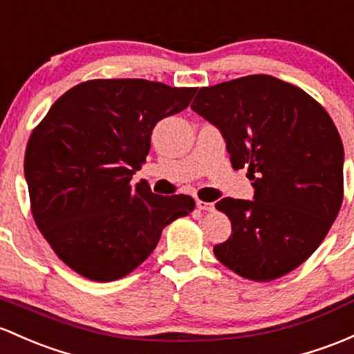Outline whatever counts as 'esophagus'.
Wrapping results in <instances>:
<instances>
[{"mask_svg": "<svg viewBox=\"0 0 354 354\" xmlns=\"http://www.w3.org/2000/svg\"><path fill=\"white\" fill-rule=\"evenodd\" d=\"M196 206H197V209H201V211H214V203H204V201H197Z\"/></svg>", "mask_w": 354, "mask_h": 354, "instance_id": "1", "label": "esophagus"}]
</instances>
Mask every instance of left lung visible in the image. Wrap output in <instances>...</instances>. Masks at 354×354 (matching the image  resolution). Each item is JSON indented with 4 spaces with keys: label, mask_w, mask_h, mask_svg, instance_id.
Segmentation results:
<instances>
[{
    "label": "left lung",
    "mask_w": 354,
    "mask_h": 354,
    "mask_svg": "<svg viewBox=\"0 0 354 354\" xmlns=\"http://www.w3.org/2000/svg\"><path fill=\"white\" fill-rule=\"evenodd\" d=\"M192 111L221 131L233 169H248L253 201L216 203L231 236L219 261L268 282L313 254L343 203L344 150L326 109L299 87L258 74L201 87Z\"/></svg>",
    "instance_id": "obj_1"
}]
</instances>
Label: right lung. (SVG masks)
Listing matches in <instances>:
<instances>
[{
    "label": "right lung",
    "mask_w": 354,
    "mask_h": 354,
    "mask_svg": "<svg viewBox=\"0 0 354 354\" xmlns=\"http://www.w3.org/2000/svg\"><path fill=\"white\" fill-rule=\"evenodd\" d=\"M196 87L94 79L67 91L35 128L25 178L37 226L79 275L111 282L150 257L162 230L187 216L191 196L133 184L155 124L189 106Z\"/></svg>",
    "instance_id": "right-lung-1"
}]
</instances>
